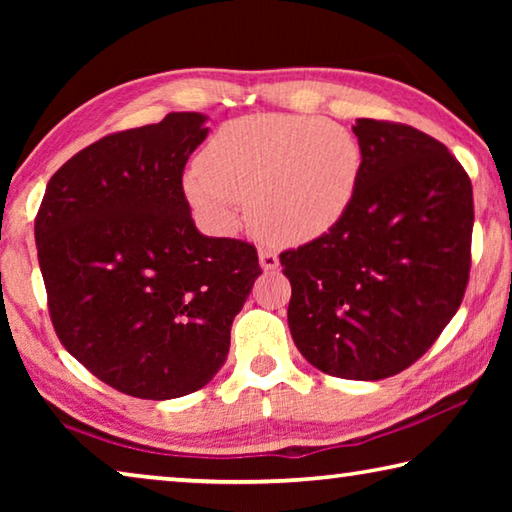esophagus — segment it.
I'll return each instance as SVG.
<instances>
[{
	"label": "esophagus",
	"mask_w": 512,
	"mask_h": 512,
	"mask_svg": "<svg viewBox=\"0 0 512 512\" xmlns=\"http://www.w3.org/2000/svg\"><path fill=\"white\" fill-rule=\"evenodd\" d=\"M259 266H262L264 271H275V268L280 266V257H277V253L271 248H259Z\"/></svg>",
	"instance_id": "34e87169"
}]
</instances>
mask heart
<instances>
[{"label": "heart", "instance_id": "1", "mask_svg": "<svg viewBox=\"0 0 512 512\" xmlns=\"http://www.w3.org/2000/svg\"><path fill=\"white\" fill-rule=\"evenodd\" d=\"M361 146L348 128L300 115H253L225 124L185 176V194L210 230L250 221L280 244L325 235L348 212L361 176Z\"/></svg>", "mask_w": 512, "mask_h": 512}]
</instances>
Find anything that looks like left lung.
<instances>
[{"label":"left lung","mask_w":512,"mask_h":512,"mask_svg":"<svg viewBox=\"0 0 512 512\" xmlns=\"http://www.w3.org/2000/svg\"><path fill=\"white\" fill-rule=\"evenodd\" d=\"M361 176L348 212L284 250L289 329L332 377H393L461 307L472 264V183L445 144L397 121L357 119Z\"/></svg>","instance_id":"obj_1"}]
</instances>
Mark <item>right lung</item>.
<instances>
[{"mask_svg": "<svg viewBox=\"0 0 512 512\" xmlns=\"http://www.w3.org/2000/svg\"><path fill=\"white\" fill-rule=\"evenodd\" d=\"M205 115L106 135L47 183L38 262L60 343L103 384L142 400L203 388L262 268L241 239L205 237L183 171Z\"/></svg>", "mask_w": 512, "mask_h": 512, "instance_id": "add662e5", "label": "right lung"}]
</instances>
